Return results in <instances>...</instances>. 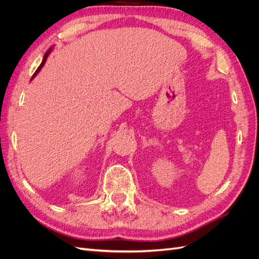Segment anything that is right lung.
I'll use <instances>...</instances> for the list:
<instances>
[{
    "label": "right lung",
    "mask_w": 259,
    "mask_h": 259,
    "mask_svg": "<svg viewBox=\"0 0 259 259\" xmlns=\"http://www.w3.org/2000/svg\"><path fill=\"white\" fill-rule=\"evenodd\" d=\"M51 52H52V49H50L48 52H46L45 53V55H44V57H43V60H42V62H41V65L40 66H38V68L36 69V71L34 72V74L32 75V79H33V77L38 73V72H40V70L42 69V67L44 66V64H45V62H46V59H48V57H49V55L51 54ZM32 79H31V80H32Z\"/></svg>",
    "instance_id": "1"
}]
</instances>
